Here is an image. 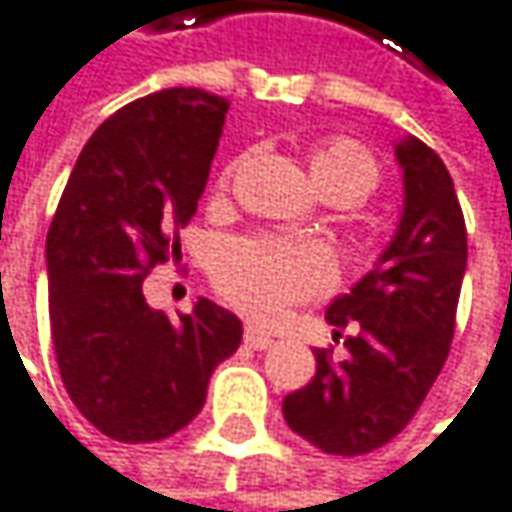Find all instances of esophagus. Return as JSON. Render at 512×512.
Wrapping results in <instances>:
<instances>
[{
  "instance_id": "1",
  "label": "esophagus",
  "mask_w": 512,
  "mask_h": 512,
  "mask_svg": "<svg viewBox=\"0 0 512 512\" xmlns=\"http://www.w3.org/2000/svg\"><path fill=\"white\" fill-rule=\"evenodd\" d=\"M243 340H246V346H249V349H257V351L272 349V346H275V340H272L269 334H263L260 328H246Z\"/></svg>"
}]
</instances>
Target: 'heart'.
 Masks as SVG:
<instances>
[{
  "instance_id": "b5f03b06",
  "label": "heart",
  "mask_w": 512,
  "mask_h": 512,
  "mask_svg": "<svg viewBox=\"0 0 512 512\" xmlns=\"http://www.w3.org/2000/svg\"><path fill=\"white\" fill-rule=\"evenodd\" d=\"M307 169L325 199L354 205L378 184V163L354 140H331L307 155ZM334 278L331 255L313 243L240 240L222 249L216 281L222 293L255 319H278L299 299Z\"/></svg>"
}]
</instances>
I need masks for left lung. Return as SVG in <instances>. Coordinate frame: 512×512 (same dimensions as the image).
I'll return each mask as SVG.
<instances>
[{
    "label": "left lung",
    "mask_w": 512,
    "mask_h": 512,
    "mask_svg": "<svg viewBox=\"0 0 512 512\" xmlns=\"http://www.w3.org/2000/svg\"><path fill=\"white\" fill-rule=\"evenodd\" d=\"M404 202L372 269L328 304L351 334L334 363L316 349V375L284 398L287 425L325 454H366L390 442L434 387L454 337L466 275V225L454 181L413 134L395 140Z\"/></svg>",
    "instance_id": "8db88e82"
}]
</instances>
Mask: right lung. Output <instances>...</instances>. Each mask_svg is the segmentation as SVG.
Here are the masks:
<instances>
[{
    "instance_id": "1",
    "label": "right lung",
    "mask_w": 512,
    "mask_h": 512,
    "mask_svg": "<svg viewBox=\"0 0 512 512\" xmlns=\"http://www.w3.org/2000/svg\"><path fill=\"white\" fill-rule=\"evenodd\" d=\"M228 102L169 87L108 117L72 166L46 234L49 325L64 387L105 437L166 440L190 425L243 322L199 299L175 322L143 278L181 255L175 231L208 184Z\"/></svg>"
}]
</instances>
